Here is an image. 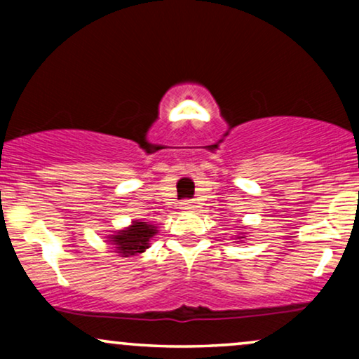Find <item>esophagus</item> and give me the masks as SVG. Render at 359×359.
<instances>
[{
	"label": "esophagus",
	"instance_id": "34e87169",
	"mask_svg": "<svg viewBox=\"0 0 359 359\" xmlns=\"http://www.w3.org/2000/svg\"><path fill=\"white\" fill-rule=\"evenodd\" d=\"M196 208H198V205H196L194 201H191V199H186L181 203V209H184V210H194Z\"/></svg>",
	"mask_w": 359,
	"mask_h": 359
}]
</instances>
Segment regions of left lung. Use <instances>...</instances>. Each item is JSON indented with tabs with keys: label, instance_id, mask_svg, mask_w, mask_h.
Masks as SVG:
<instances>
[{
	"label": "left lung",
	"instance_id": "left-lung-1",
	"mask_svg": "<svg viewBox=\"0 0 359 359\" xmlns=\"http://www.w3.org/2000/svg\"><path fill=\"white\" fill-rule=\"evenodd\" d=\"M238 238H245V237H238Z\"/></svg>",
	"mask_w": 359,
	"mask_h": 359
}]
</instances>
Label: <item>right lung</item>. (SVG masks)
<instances>
[{
    "label": "right lung",
    "mask_w": 359,
    "mask_h": 359,
    "mask_svg": "<svg viewBox=\"0 0 359 359\" xmlns=\"http://www.w3.org/2000/svg\"><path fill=\"white\" fill-rule=\"evenodd\" d=\"M155 233V225L134 220L127 229L119 230L114 235H109L107 242L114 245L116 253H119L121 257H135V255L144 253L150 247V238Z\"/></svg>",
    "instance_id": "right-lung-1"
}]
</instances>
